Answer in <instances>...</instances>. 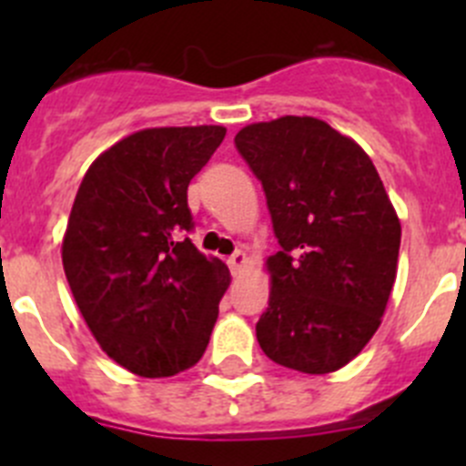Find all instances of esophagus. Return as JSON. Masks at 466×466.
Listing matches in <instances>:
<instances>
[{
  "label": "esophagus",
  "mask_w": 466,
  "mask_h": 466,
  "mask_svg": "<svg viewBox=\"0 0 466 466\" xmlns=\"http://www.w3.org/2000/svg\"><path fill=\"white\" fill-rule=\"evenodd\" d=\"M228 266H229V270H232V275H238V272H241V268L246 266V255H243L241 250H237L228 259Z\"/></svg>",
  "instance_id": "esophagus-1"
}]
</instances>
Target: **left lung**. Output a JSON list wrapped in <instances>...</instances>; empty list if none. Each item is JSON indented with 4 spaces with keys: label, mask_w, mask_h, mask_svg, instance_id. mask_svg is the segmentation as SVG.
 <instances>
[{
    "label": "left lung",
    "mask_w": 466,
    "mask_h": 466,
    "mask_svg": "<svg viewBox=\"0 0 466 466\" xmlns=\"http://www.w3.org/2000/svg\"><path fill=\"white\" fill-rule=\"evenodd\" d=\"M234 144L261 182L281 246L268 259L257 340L277 365L336 372L380 324L397 277V211L368 153L320 119L252 124Z\"/></svg>",
    "instance_id": "left-lung-1"
}]
</instances>
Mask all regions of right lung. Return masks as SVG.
Instances as JSON below:
<instances>
[{
	"instance_id": "right-lung-1",
	"label": "right lung",
	"mask_w": 466,
	"mask_h": 466,
	"mask_svg": "<svg viewBox=\"0 0 466 466\" xmlns=\"http://www.w3.org/2000/svg\"><path fill=\"white\" fill-rule=\"evenodd\" d=\"M223 137V126L139 130L107 148L78 187L65 275L101 350L139 377L198 363L218 318L229 270L187 237V189Z\"/></svg>"
}]
</instances>
